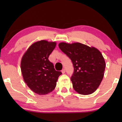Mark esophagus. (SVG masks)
Listing matches in <instances>:
<instances>
[{
    "label": "esophagus",
    "instance_id": "1",
    "mask_svg": "<svg viewBox=\"0 0 122 122\" xmlns=\"http://www.w3.org/2000/svg\"><path fill=\"white\" fill-rule=\"evenodd\" d=\"M61 72H62L63 74H64V73H66V69H65L64 68H63V69L61 70Z\"/></svg>",
    "mask_w": 122,
    "mask_h": 122
}]
</instances>
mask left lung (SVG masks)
I'll list each match as a JSON object with an SVG mask.
<instances>
[{"label": "left lung", "instance_id": "left-lung-1", "mask_svg": "<svg viewBox=\"0 0 122 122\" xmlns=\"http://www.w3.org/2000/svg\"><path fill=\"white\" fill-rule=\"evenodd\" d=\"M58 46L73 63L74 71L71 79L75 91L82 95L96 91L102 81L106 68L102 53L96 48L80 43H61Z\"/></svg>", "mask_w": 122, "mask_h": 122}]
</instances>
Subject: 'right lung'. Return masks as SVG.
I'll return each instance as SVG.
<instances>
[{"label":"right lung","instance_id":"add662e5","mask_svg":"<svg viewBox=\"0 0 122 122\" xmlns=\"http://www.w3.org/2000/svg\"><path fill=\"white\" fill-rule=\"evenodd\" d=\"M56 46V42L37 41L28 48L21 59V71L24 81L38 94H46L53 91L62 74L55 70L48 59Z\"/></svg>","mask_w":122,"mask_h":122}]
</instances>
